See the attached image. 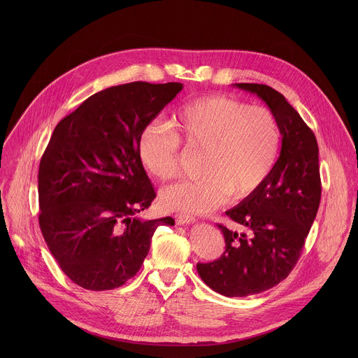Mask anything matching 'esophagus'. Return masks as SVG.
Listing matches in <instances>:
<instances>
[{
  "label": "esophagus",
  "instance_id": "34e87169",
  "mask_svg": "<svg viewBox=\"0 0 358 358\" xmlns=\"http://www.w3.org/2000/svg\"><path fill=\"white\" fill-rule=\"evenodd\" d=\"M176 222H177L178 225L192 224V222H195V217L188 215V214H177V215H176Z\"/></svg>",
  "mask_w": 358,
  "mask_h": 358
}]
</instances>
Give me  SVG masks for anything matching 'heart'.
Wrapping results in <instances>:
<instances>
[{
  "label": "heart",
  "mask_w": 358,
  "mask_h": 358,
  "mask_svg": "<svg viewBox=\"0 0 358 358\" xmlns=\"http://www.w3.org/2000/svg\"><path fill=\"white\" fill-rule=\"evenodd\" d=\"M181 143L201 152L198 181L164 188L162 206L180 214H208L229 199L257 192L272 174L280 150L273 113L225 94L198 97L178 108L170 126L152 122L140 133L144 169L159 180L177 176Z\"/></svg>",
  "instance_id": "obj_1"
}]
</instances>
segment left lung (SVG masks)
<instances>
[{"instance_id":"left-lung-1","label":"left lung","mask_w":358,"mask_h":358,"mask_svg":"<svg viewBox=\"0 0 358 358\" xmlns=\"http://www.w3.org/2000/svg\"><path fill=\"white\" fill-rule=\"evenodd\" d=\"M262 99L278 120L282 148L266 182L225 214L243 231L218 225L225 238L220 259L196 264L207 286L228 297L265 292L294 268L316 218L322 182L315 133L282 93L266 85L234 83Z\"/></svg>"}]
</instances>
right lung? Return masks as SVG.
Segmentation results:
<instances>
[{"label":"right lung","instance_id":"right-lung-1","mask_svg":"<svg viewBox=\"0 0 358 358\" xmlns=\"http://www.w3.org/2000/svg\"><path fill=\"white\" fill-rule=\"evenodd\" d=\"M182 83L133 82L94 93L55 127L38 173L39 227L65 275L87 290L124 285L152 234L171 217L141 220L156 198L137 144Z\"/></svg>","mask_w":358,"mask_h":358}]
</instances>
